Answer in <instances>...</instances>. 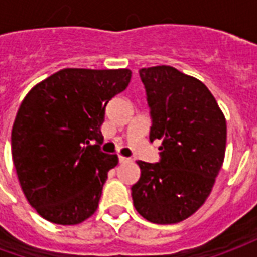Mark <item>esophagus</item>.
Wrapping results in <instances>:
<instances>
[{
  "instance_id": "esophagus-1",
  "label": "esophagus",
  "mask_w": 257,
  "mask_h": 257,
  "mask_svg": "<svg viewBox=\"0 0 257 257\" xmlns=\"http://www.w3.org/2000/svg\"><path fill=\"white\" fill-rule=\"evenodd\" d=\"M129 161H131V158H126V157L119 156V162H121V164H123V162H129Z\"/></svg>"
}]
</instances>
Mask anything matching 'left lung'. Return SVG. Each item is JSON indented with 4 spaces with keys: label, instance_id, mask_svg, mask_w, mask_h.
I'll list each match as a JSON object with an SVG mask.
<instances>
[{
    "label": "left lung",
    "instance_id": "8db88e82",
    "mask_svg": "<svg viewBox=\"0 0 257 257\" xmlns=\"http://www.w3.org/2000/svg\"><path fill=\"white\" fill-rule=\"evenodd\" d=\"M161 160L138 161L136 210L157 224L183 221L204 205L226 154L224 114L206 85L172 66L140 68Z\"/></svg>",
    "mask_w": 257,
    "mask_h": 257
}]
</instances>
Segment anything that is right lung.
I'll list each match as a JSON object with an SVG mask.
<instances>
[{
	"label": "right lung",
	"instance_id": "1",
	"mask_svg": "<svg viewBox=\"0 0 257 257\" xmlns=\"http://www.w3.org/2000/svg\"><path fill=\"white\" fill-rule=\"evenodd\" d=\"M128 68H63L34 85L11 136L12 158L29 204L45 220L73 226L99 206L117 154L100 151V126L111 97L126 89Z\"/></svg>",
	"mask_w": 257,
	"mask_h": 257
}]
</instances>
